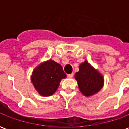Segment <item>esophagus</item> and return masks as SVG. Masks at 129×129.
Masks as SVG:
<instances>
[{
  "label": "esophagus",
  "instance_id": "34e87169",
  "mask_svg": "<svg viewBox=\"0 0 129 129\" xmlns=\"http://www.w3.org/2000/svg\"><path fill=\"white\" fill-rule=\"evenodd\" d=\"M73 75H74V74H73V73H71V74H68L67 76L68 78H72L73 77Z\"/></svg>",
  "mask_w": 129,
  "mask_h": 129
}]
</instances>
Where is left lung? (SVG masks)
<instances>
[{"label": "left lung", "mask_w": 129, "mask_h": 129, "mask_svg": "<svg viewBox=\"0 0 129 129\" xmlns=\"http://www.w3.org/2000/svg\"><path fill=\"white\" fill-rule=\"evenodd\" d=\"M78 72L75 75L81 92L86 97L95 95L102 88L104 83L102 75L87 61L79 66Z\"/></svg>", "instance_id": "left-lung-1"}]
</instances>
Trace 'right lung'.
<instances>
[{
	"mask_svg": "<svg viewBox=\"0 0 129 129\" xmlns=\"http://www.w3.org/2000/svg\"><path fill=\"white\" fill-rule=\"evenodd\" d=\"M32 73V84L43 97L53 95L58 89L62 79L66 77L61 66L51 59L40 63Z\"/></svg>",
	"mask_w": 129,
	"mask_h": 129,
	"instance_id": "1",
	"label": "right lung"
}]
</instances>
